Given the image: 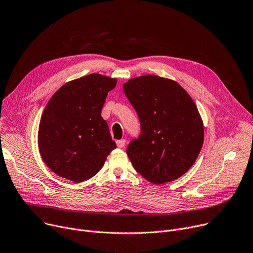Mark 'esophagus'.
<instances>
[{
	"label": "esophagus",
	"mask_w": 253,
	"mask_h": 253,
	"mask_svg": "<svg viewBox=\"0 0 253 253\" xmlns=\"http://www.w3.org/2000/svg\"><path fill=\"white\" fill-rule=\"evenodd\" d=\"M125 143H126V140H125V139L117 140V145H118V148H120V149L124 148V147H125Z\"/></svg>",
	"instance_id": "esophagus-1"
}]
</instances>
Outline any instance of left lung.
<instances>
[{"mask_svg": "<svg viewBox=\"0 0 253 253\" xmlns=\"http://www.w3.org/2000/svg\"><path fill=\"white\" fill-rule=\"evenodd\" d=\"M123 90L140 121V135L126 151L132 165L155 184L177 179L193 166L204 141L194 100L177 82L155 75L130 79Z\"/></svg>", "mask_w": 253, "mask_h": 253, "instance_id": "left-lung-1", "label": "left lung"}]
</instances>
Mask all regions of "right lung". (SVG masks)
<instances>
[{"mask_svg":"<svg viewBox=\"0 0 253 253\" xmlns=\"http://www.w3.org/2000/svg\"><path fill=\"white\" fill-rule=\"evenodd\" d=\"M117 79L91 74L61 86L39 125V151L60 177L82 182L94 176L116 149L101 110Z\"/></svg>","mask_w":253,"mask_h":253,"instance_id":"1","label":"right lung"}]
</instances>
